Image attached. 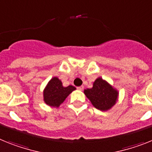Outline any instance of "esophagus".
Listing matches in <instances>:
<instances>
[{"label":"esophagus","mask_w":152,"mask_h":152,"mask_svg":"<svg viewBox=\"0 0 152 152\" xmlns=\"http://www.w3.org/2000/svg\"><path fill=\"white\" fill-rule=\"evenodd\" d=\"M83 88H84V87L83 86H79V87H77V89H78V90H80V91H82V90H83Z\"/></svg>","instance_id":"obj_1"}]
</instances>
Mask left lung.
Listing matches in <instances>:
<instances>
[{
    "mask_svg": "<svg viewBox=\"0 0 152 152\" xmlns=\"http://www.w3.org/2000/svg\"><path fill=\"white\" fill-rule=\"evenodd\" d=\"M84 93L93 106L101 111L111 109L118 98V92L102 78H98L92 89H85Z\"/></svg>",
    "mask_w": 152,
    "mask_h": 152,
    "instance_id": "left-lung-1",
    "label": "left lung"
}]
</instances>
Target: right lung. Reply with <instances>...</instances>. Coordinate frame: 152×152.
<instances>
[{
	"label": "right lung",
	"mask_w": 152,
	"mask_h": 152,
	"mask_svg": "<svg viewBox=\"0 0 152 152\" xmlns=\"http://www.w3.org/2000/svg\"><path fill=\"white\" fill-rule=\"evenodd\" d=\"M76 88L72 86L63 87L62 82L58 78L53 77L49 82L48 85L43 92L44 102L48 105L58 107L67 96L70 94Z\"/></svg>",
	"instance_id": "1"
}]
</instances>
